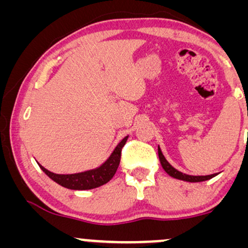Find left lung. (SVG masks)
<instances>
[{
    "instance_id": "1",
    "label": "left lung",
    "mask_w": 248,
    "mask_h": 248,
    "mask_svg": "<svg viewBox=\"0 0 248 248\" xmlns=\"http://www.w3.org/2000/svg\"><path fill=\"white\" fill-rule=\"evenodd\" d=\"M158 158H160L161 166L164 169L168 175L171 176V177L176 178V179H181V181H186V182H191V183H197V182H204L207 181V179H211L217 176L218 173H212V175H205V176H193V175H187V173L181 172L179 170L173 168L169 162L167 161V158L164 157L163 153H162L160 146H158Z\"/></svg>"
}]
</instances>
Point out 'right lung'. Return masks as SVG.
Segmentation results:
<instances>
[{
    "instance_id": "1",
    "label": "right lung",
    "mask_w": 248,
    "mask_h": 248,
    "mask_svg": "<svg viewBox=\"0 0 248 248\" xmlns=\"http://www.w3.org/2000/svg\"><path fill=\"white\" fill-rule=\"evenodd\" d=\"M128 139V135L124 138L122 140L116 144L112 154L108 156V158L101 166L94 168V169L86 170V171L76 172V173H55L51 172L50 170L45 169L44 167L38 163L41 169L46 173L49 177L58 183L59 186L66 187V189L71 190H91L94 187L101 186L106 184L113 178L115 175L116 170H118L119 164H120L121 160V150L122 147L126 144Z\"/></svg>"
}]
</instances>
